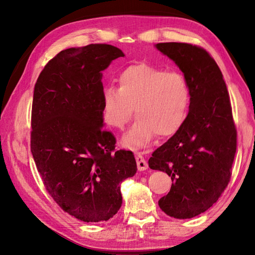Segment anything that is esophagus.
<instances>
[{"mask_svg": "<svg viewBox=\"0 0 255 255\" xmlns=\"http://www.w3.org/2000/svg\"><path fill=\"white\" fill-rule=\"evenodd\" d=\"M136 161H137V166H138V170L139 171H144V170L148 169L147 161L144 160L143 156L140 154V153H138L136 155Z\"/></svg>", "mask_w": 255, "mask_h": 255, "instance_id": "1", "label": "esophagus"}]
</instances>
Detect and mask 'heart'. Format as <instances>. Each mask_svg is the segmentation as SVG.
Masks as SVG:
<instances>
[{"mask_svg":"<svg viewBox=\"0 0 255 255\" xmlns=\"http://www.w3.org/2000/svg\"><path fill=\"white\" fill-rule=\"evenodd\" d=\"M118 83L103 91V117L110 127L123 129L134 108L138 118L123 138L125 147H144L155 134L165 138L181 128L191 101L183 73L140 63L122 71Z\"/></svg>","mask_w":255,"mask_h":255,"instance_id":"b5f03b06","label":"heart"}]
</instances>
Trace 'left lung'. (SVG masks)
<instances>
[{"mask_svg":"<svg viewBox=\"0 0 255 255\" xmlns=\"http://www.w3.org/2000/svg\"><path fill=\"white\" fill-rule=\"evenodd\" d=\"M156 49L176 63L191 89L189 112L181 128L156 149L149 167L171 176L160 208L188 219L210 208L231 177L237 129L230 96L218 64L204 48L185 42H160Z\"/></svg>","mask_w":255,"mask_h":255,"instance_id":"1","label":"left lung"}]
</instances>
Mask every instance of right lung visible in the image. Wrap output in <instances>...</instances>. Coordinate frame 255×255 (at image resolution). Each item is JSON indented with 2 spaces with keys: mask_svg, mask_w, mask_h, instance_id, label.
<instances>
[{
  "mask_svg": "<svg viewBox=\"0 0 255 255\" xmlns=\"http://www.w3.org/2000/svg\"><path fill=\"white\" fill-rule=\"evenodd\" d=\"M124 53L92 44L62 50L37 79L30 150L44 185L60 207L84 223L117 214L121 183L137 172L131 151L115 150L103 129L102 71Z\"/></svg>",
  "mask_w": 255,
  "mask_h": 255,
  "instance_id": "1",
  "label": "right lung"
}]
</instances>
